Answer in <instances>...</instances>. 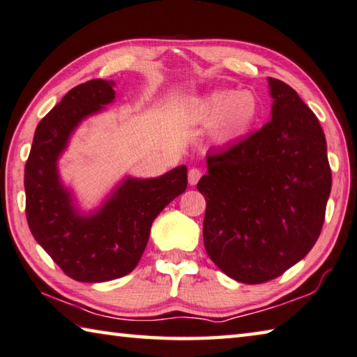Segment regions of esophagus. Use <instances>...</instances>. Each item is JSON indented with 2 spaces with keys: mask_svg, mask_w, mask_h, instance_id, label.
<instances>
[{
  "mask_svg": "<svg viewBox=\"0 0 357 357\" xmlns=\"http://www.w3.org/2000/svg\"><path fill=\"white\" fill-rule=\"evenodd\" d=\"M201 176H203V172H201L199 168H195V167L190 168V170H189V184L195 185Z\"/></svg>",
  "mask_w": 357,
  "mask_h": 357,
  "instance_id": "34e87169",
  "label": "esophagus"
}]
</instances>
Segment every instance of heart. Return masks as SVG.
Returning a JSON list of instances; mask_svg holds the SVG:
<instances>
[{
  "instance_id": "1",
  "label": "heart",
  "mask_w": 357,
  "mask_h": 357,
  "mask_svg": "<svg viewBox=\"0 0 357 357\" xmlns=\"http://www.w3.org/2000/svg\"><path fill=\"white\" fill-rule=\"evenodd\" d=\"M198 119L212 125V135L218 142L241 137L255 125L259 102L250 92L215 90L204 96L197 107Z\"/></svg>"
}]
</instances>
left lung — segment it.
Segmentation results:
<instances>
[{
    "mask_svg": "<svg viewBox=\"0 0 357 357\" xmlns=\"http://www.w3.org/2000/svg\"><path fill=\"white\" fill-rule=\"evenodd\" d=\"M271 120L206 156L207 256L232 280L262 284L312 250L325 222L331 167L315 114L286 82L268 77Z\"/></svg>",
    "mask_w": 357,
    "mask_h": 357,
    "instance_id": "left-lung-1",
    "label": "left lung"
}]
</instances>
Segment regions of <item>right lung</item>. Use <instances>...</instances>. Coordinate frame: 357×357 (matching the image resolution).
<instances>
[{
    "instance_id": "1",
    "label": "right lung",
    "mask_w": 357,
    "mask_h": 357,
    "mask_svg": "<svg viewBox=\"0 0 357 357\" xmlns=\"http://www.w3.org/2000/svg\"><path fill=\"white\" fill-rule=\"evenodd\" d=\"M114 81L92 79L63 96L37 125L24 165L26 218L37 243L71 280L105 282L139 264L154 218L187 187V167L154 179L128 178L101 209L79 215L57 173L75 128L115 98Z\"/></svg>"
}]
</instances>
